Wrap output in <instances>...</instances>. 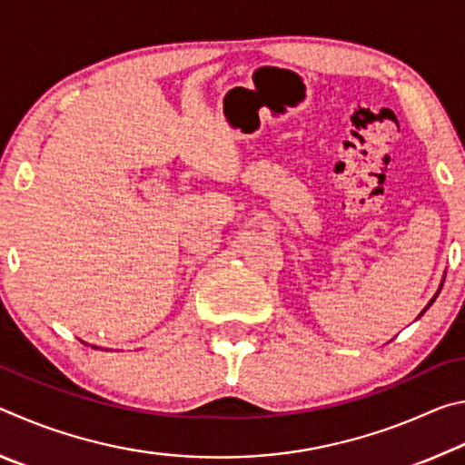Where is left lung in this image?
<instances>
[{
  "label": "left lung",
  "instance_id": "obj_1",
  "mask_svg": "<svg viewBox=\"0 0 465 465\" xmlns=\"http://www.w3.org/2000/svg\"><path fill=\"white\" fill-rule=\"evenodd\" d=\"M432 302H435V299H432ZM432 302H430V303H432ZM430 303H429V305H430Z\"/></svg>",
  "mask_w": 465,
  "mask_h": 465
}]
</instances>
